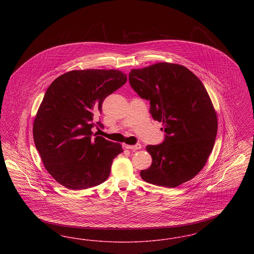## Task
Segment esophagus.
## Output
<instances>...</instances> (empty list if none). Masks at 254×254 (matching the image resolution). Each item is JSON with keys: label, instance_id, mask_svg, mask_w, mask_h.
<instances>
[{"label": "esophagus", "instance_id": "1", "mask_svg": "<svg viewBox=\"0 0 254 254\" xmlns=\"http://www.w3.org/2000/svg\"><path fill=\"white\" fill-rule=\"evenodd\" d=\"M126 148H127V149H130V150H137V149H140L141 147H142V145H140V144H137V145H126Z\"/></svg>", "mask_w": 254, "mask_h": 254}]
</instances>
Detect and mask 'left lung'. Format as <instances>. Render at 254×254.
Returning <instances> with one entry per match:
<instances>
[{
	"label": "left lung",
	"mask_w": 254,
	"mask_h": 254,
	"mask_svg": "<svg viewBox=\"0 0 254 254\" xmlns=\"http://www.w3.org/2000/svg\"><path fill=\"white\" fill-rule=\"evenodd\" d=\"M128 80L149 101L152 118L163 123L166 132L161 145L145 147L152 164L141 170L142 179L167 188L190 181L204 168L217 134V114L203 83L184 65L170 63L131 69Z\"/></svg>",
	"instance_id": "8db88e82"
}]
</instances>
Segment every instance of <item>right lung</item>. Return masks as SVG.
Listing matches in <instances>:
<instances>
[{"label": "right lung", "instance_id": "obj_1", "mask_svg": "<svg viewBox=\"0 0 254 254\" xmlns=\"http://www.w3.org/2000/svg\"><path fill=\"white\" fill-rule=\"evenodd\" d=\"M127 80L115 69L72 70L47 89L33 123V139L45 168L66 189L85 190L109 178L122 145L93 137L91 128L104 100Z\"/></svg>", "mask_w": 254, "mask_h": 254}]
</instances>
